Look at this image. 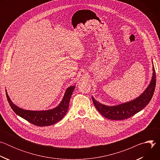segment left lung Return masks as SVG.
Returning a JSON list of instances; mask_svg holds the SVG:
<instances>
[{
    "mask_svg": "<svg viewBox=\"0 0 160 160\" xmlns=\"http://www.w3.org/2000/svg\"><path fill=\"white\" fill-rule=\"evenodd\" d=\"M152 77L149 86L138 98L117 106H108L98 102L92 96L93 103L96 108L103 117L109 120H122L133 116L149 104L153 96L156 82V72L154 66H152Z\"/></svg>",
    "mask_w": 160,
    "mask_h": 160,
    "instance_id": "left-lung-1",
    "label": "left lung"
}]
</instances>
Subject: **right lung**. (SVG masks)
I'll use <instances>...</instances> for the list:
<instances>
[{
	"mask_svg": "<svg viewBox=\"0 0 160 160\" xmlns=\"http://www.w3.org/2000/svg\"><path fill=\"white\" fill-rule=\"evenodd\" d=\"M75 86L68 87L64 94L63 99L59 105L56 108L47 111H29L18 108L11 101L6 91V96L9 104L18 116L24 118L28 122L40 127L49 126L60 121L66 115L69 108L70 100Z\"/></svg>",
	"mask_w": 160,
	"mask_h": 160,
	"instance_id": "right-lung-1",
	"label": "right lung"
}]
</instances>
